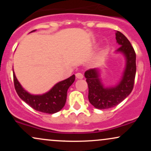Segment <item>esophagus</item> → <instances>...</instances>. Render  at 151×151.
<instances>
[{
	"label": "esophagus",
	"instance_id": "esophagus-1",
	"mask_svg": "<svg viewBox=\"0 0 151 151\" xmlns=\"http://www.w3.org/2000/svg\"><path fill=\"white\" fill-rule=\"evenodd\" d=\"M76 77H77V79H82L84 76L81 73H77L76 74Z\"/></svg>",
	"mask_w": 151,
	"mask_h": 151
}]
</instances>
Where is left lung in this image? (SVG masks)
Wrapping results in <instances>:
<instances>
[{"label": "left lung", "instance_id": "obj_1", "mask_svg": "<svg viewBox=\"0 0 151 151\" xmlns=\"http://www.w3.org/2000/svg\"><path fill=\"white\" fill-rule=\"evenodd\" d=\"M116 40L119 47L116 53H121L125 58V68L120 81L116 85L105 86L101 79L99 68L86 71L84 77L89 87V101L98 109H106L116 106L131 93L134 84L136 72V53L131 42L124 34L116 32Z\"/></svg>", "mask_w": 151, "mask_h": 151}]
</instances>
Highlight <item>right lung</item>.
Here are the masks:
<instances>
[{
	"mask_svg": "<svg viewBox=\"0 0 151 151\" xmlns=\"http://www.w3.org/2000/svg\"><path fill=\"white\" fill-rule=\"evenodd\" d=\"M13 72L15 89L19 97L35 110L46 114L57 113L63 108L67 99V90L75 80V75L73 74L65 80L57 83L47 92L42 94H32L20 84L15 77L13 67Z\"/></svg>",
	"mask_w": 151,
	"mask_h": 151,
	"instance_id": "add662e5",
	"label": "right lung"
}]
</instances>
